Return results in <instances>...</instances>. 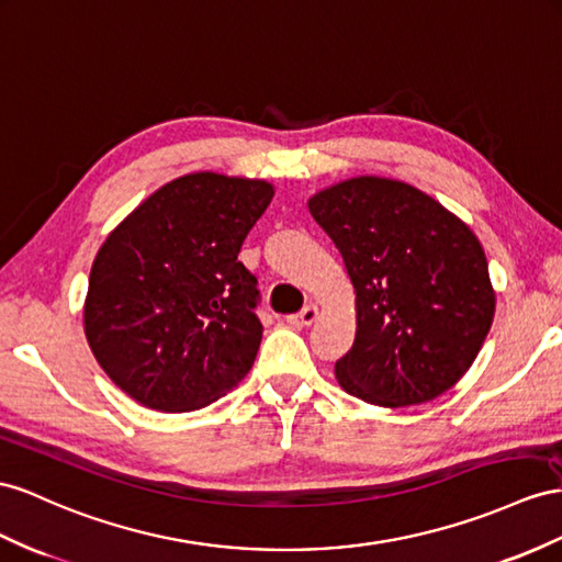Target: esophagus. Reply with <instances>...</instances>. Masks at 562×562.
<instances>
[{"label":"esophagus","mask_w":562,"mask_h":562,"mask_svg":"<svg viewBox=\"0 0 562 562\" xmlns=\"http://www.w3.org/2000/svg\"><path fill=\"white\" fill-rule=\"evenodd\" d=\"M315 318H318V306H313V304H308L306 308H301L299 313H294V315H290V321L292 325H296V327H306V325H311Z\"/></svg>","instance_id":"34e87169"}]
</instances>
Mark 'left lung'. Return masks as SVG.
<instances>
[{"label": "left lung", "instance_id": "obj_1", "mask_svg": "<svg viewBox=\"0 0 562 562\" xmlns=\"http://www.w3.org/2000/svg\"><path fill=\"white\" fill-rule=\"evenodd\" d=\"M356 290L353 347L335 366L366 404L401 408L449 392L477 358L496 296L472 229L386 178H353L308 201Z\"/></svg>", "mask_w": 562, "mask_h": 562}]
</instances>
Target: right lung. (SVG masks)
Listing matches in <instances>:
<instances>
[{"mask_svg": "<svg viewBox=\"0 0 562 562\" xmlns=\"http://www.w3.org/2000/svg\"><path fill=\"white\" fill-rule=\"evenodd\" d=\"M270 199L263 180L192 172L142 201L102 244L85 335L137 404L204 408L251 370L261 292L237 254Z\"/></svg>", "mask_w": 562, "mask_h": 562, "instance_id": "1", "label": "right lung"}]
</instances>
